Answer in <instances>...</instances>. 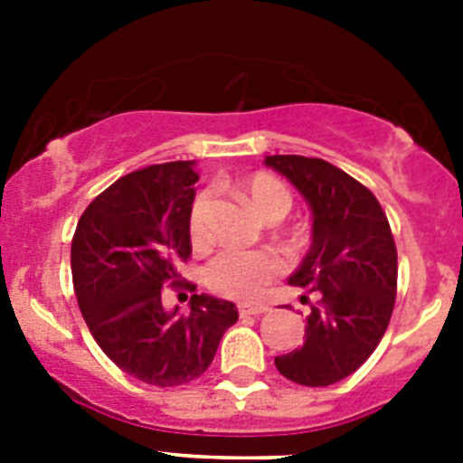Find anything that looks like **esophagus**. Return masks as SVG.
Listing matches in <instances>:
<instances>
[{"instance_id":"1","label":"esophagus","mask_w":463,"mask_h":463,"mask_svg":"<svg viewBox=\"0 0 463 463\" xmlns=\"http://www.w3.org/2000/svg\"><path fill=\"white\" fill-rule=\"evenodd\" d=\"M269 306L267 304H241L239 306V313L243 315H264V313H269Z\"/></svg>"}]
</instances>
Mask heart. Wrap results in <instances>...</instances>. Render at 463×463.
<instances>
[{
    "label": "heart",
    "mask_w": 463,
    "mask_h": 463,
    "mask_svg": "<svg viewBox=\"0 0 463 463\" xmlns=\"http://www.w3.org/2000/svg\"><path fill=\"white\" fill-rule=\"evenodd\" d=\"M243 196L261 218H282L292 206V192L271 174H255L245 178L241 185ZM211 192L203 190L194 196L187 215V234L194 248H208L213 243L211 227ZM288 267V260L280 250L261 248V250H241L227 248L208 261L206 285L220 297L255 298L264 292L273 278L280 276Z\"/></svg>",
    "instance_id": "heart-1"
}]
</instances>
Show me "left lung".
<instances>
[{
	"label": "left lung",
	"mask_w": 463,
	"mask_h": 463,
	"mask_svg": "<svg viewBox=\"0 0 463 463\" xmlns=\"http://www.w3.org/2000/svg\"><path fill=\"white\" fill-rule=\"evenodd\" d=\"M267 165L313 208V245L289 278L310 304L308 329L276 369L292 383L329 387L373 354L392 320L399 267L390 220L369 187L325 159L269 155Z\"/></svg>",
	"instance_id": "1"
}]
</instances>
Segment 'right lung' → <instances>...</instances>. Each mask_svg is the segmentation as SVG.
Instances as JSON below:
<instances>
[{
    "mask_svg": "<svg viewBox=\"0 0 463 463\" xmlns=\"http://www.w3.org/2000/svg\"><path fill=\"white\" fill-rule=\"evenodd\" d=\"M199 174L166 162L122 175L83 211L71 239L73 292L90 334L125 373L175 387L211 366L232 301L192 294L190 313L165 310V288L194 289L178 264L192 257L187 215Z\"/></svg>",
    "mask_w": 463,
    "mask_h": 463,
    "instance_id": "obj_1",
    "label": "right lung"
}]
</instances>
